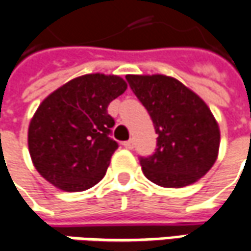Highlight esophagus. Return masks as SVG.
Masks as SVG:
<instances>
[{"label":"esophagus","instance_id":"esophagus-1","mask_svg":"<svg viewBox=\"0 0 251 251\" xmlns=\"http://www.w3.org/2000/svg\"><path fill=\"white\" fill-rule=\"evenodd\" d=\"M124 146H125L127 150H133V147H134V139H130V140H127V141H125V143H124Z\"/></svg>","mask_w":251,"mask_h":251}]
</instances>
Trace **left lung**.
<instances>
[{"label":"left lung","instance_id":"8db88e82","mask_svg":"<svg viewBox=\"0 0 251 251\" xmlns=\"http://www.w3.org/2000/svg\"><path fill=\"white\" fill-rule=\"evenodd\" d=\"M126 79L158 134L154 155L140 158L144 176L165 188L197 183L219 156L220 127L207 104L173 76L129 74Z\"/></svg>","mask_w":251,"mask_h":251}]
</instances>
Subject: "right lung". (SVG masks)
Wrapping results in <instances>:
<instances>
[{"instance_id":"obj_1","label":"right lung","mask_w":251,"mask_h":251,"mask_svg":"<svg viewBox=\"0 0 251 251\" xmlns=\"http://www.w3.org/2000/svg\"><path fill=\"white\" fill-rule=\"evenodd\" d=\"M127 83L118 75L86 74L52 92L28 125L32 165L47 181L66 192L96 185L105 175L118 143L107 107Z\"/></svg>"}]
</instances>
